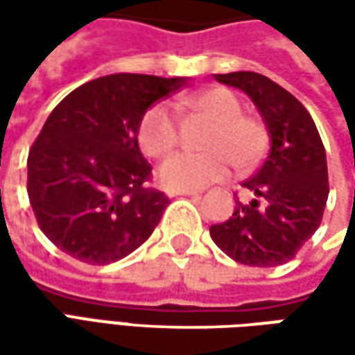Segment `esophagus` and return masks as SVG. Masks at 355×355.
I'll use <instances>...</instances> for the list:
<instances>
[{"instance_id":"obj_1","label":"esophagus","mask_w":355,"mask_h":355,"mask_svg":"<svg viewBox=\"0 0 355 355\" xmlns=\"http://www.w3.org/2000/svg\"><path fill=\"white\" fill-rule=\"evenodd\" d=\"M199 191H196V189H170L168 191V196L170 198H178V196H198Z\"/></svg>"}]
</instances>
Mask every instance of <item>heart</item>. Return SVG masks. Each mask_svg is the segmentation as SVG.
<instances>
[{"instance_id":"obj_1","label":"heart","mask_w":355,"mask_h":355,"mask_svg":"<svg viewBox=\"0 0 355 355\" xmlns=\"http://www.w3.org/2000/svg\"><path fill=\"white\" fill-rule=\"evenodd\" d=\"M189 106L213 122L205 154H175L159 164L157 182L168 189H201L237 170L252 168L266 150V128L254 118L243 116V104L231 90L215 87L189 98ZM138 144L150 157L168 156L178 144V122L166 104L146 110L138 128Z\"/></svg>"}]
</instances>
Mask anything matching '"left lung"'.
<instances>
[{"label":"left lung","instance_id":"obj_1","mask_svg":"<svg viewBox=\"0 0 355 355\" xmlns=\"http://www.w3.org/2000/svg\"><path fill=\"white\" fill-rule=\"evenodd\" d=\"M215 78L251 98L263 116L270 150L243 184L251 201H237L233 215L209 227V233L241 265H284L320 227L326 207L328 166L320 134L306 108L268 76L239 71Z\"/></svg>","mask_w":355,"mask_h":355}]
</instances>
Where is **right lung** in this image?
<instances>
[{"instance_id":"1","label":"right lung","mask_w":355,"mask_h":355,"mask_svg":"<svg viewBox=\"0 0 355 355\" xmlns=\"http://www.w3.org/2000/svg\"><path fill=\"white\" fill-rule=\"evenodd\" d=\"M185 76H101L67 94L27 157V193L37 223L62 252L108 265L136 251L170 199L146 187L152 166L138 128L152 104Z\"/></svg>"}]
</instances>
